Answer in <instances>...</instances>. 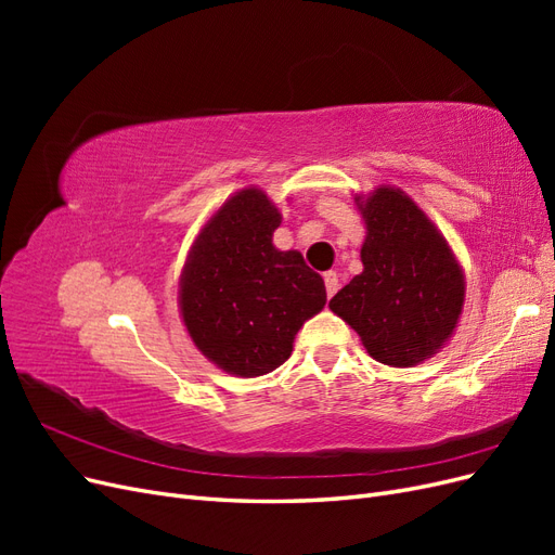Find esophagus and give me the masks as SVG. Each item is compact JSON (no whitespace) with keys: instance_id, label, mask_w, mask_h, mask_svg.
<instances>
[{"instance_id":"esophagus-1","label":"esophagus","mask_w":555,"mask_h":555,"mask_svg":"<svg viewBox=\"0 0 555 555\" xmlns=\"http://www.w3.org/2000/svg\"><path fill=\"white\" fill-rule=\"evenodd\" d=\"M324 284H326V296L331 298L335 292L340 289V280H338V273H335V271H328V273H324Z\"/></svg>"}]
</instances>
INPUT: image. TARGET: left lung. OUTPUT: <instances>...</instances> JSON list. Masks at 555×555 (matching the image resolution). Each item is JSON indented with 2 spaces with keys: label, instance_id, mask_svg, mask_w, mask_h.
<instances>
[{
  "label": "left lung",
  "instance_id": "8db88e82",
  "mask_svg": "<svg viewBox=\"0 0 555 555\" xmlns=\"http://www.w3.org/2000/svg\"><path fill=\"white\" fill-rule=\"evenodd\" d=\"M365 222L363 273L328 308L359 333L375 361L412 367L444 347L459 324L465 275L447 238L398 188L357 196Z\"/></svg>",
  "mask_w": 555,
  "mask_h": 555
}]
</instances>
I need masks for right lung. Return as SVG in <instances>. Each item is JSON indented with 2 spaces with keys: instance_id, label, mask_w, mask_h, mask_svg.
<instances>
[{
  "instance_id": "add662e5",
  "label": "right lung",
  "mask_w": 555,
  "mask_h": 555,
  "mask_svg": "<svg viewBox=\"0 0 555 555\" xmlns=\"http://www.w3.org/2000/svg\"><path fill=\"white\" fill-rule=\"evenodd\" d=\"M282 215L266 192L227 198L196 236L180 275V314L196 349L224 373L259 377L292 357L298 328L326 306L300 251L273 245Z\"/></svg>"
}]
</instances>
